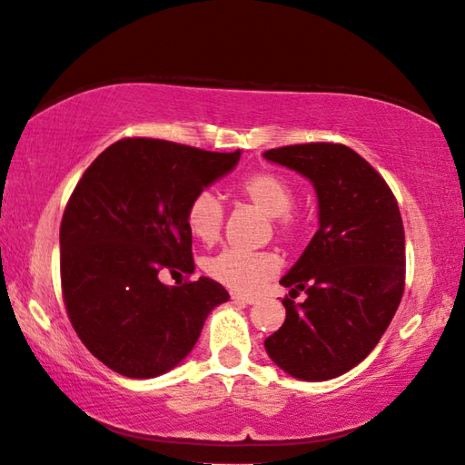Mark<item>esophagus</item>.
<instances>
[{
  "mask_svg": "<svg viewBox=\"0 0 465 465\" xmlns=\"http://www.w3.org/2000/svg\"><path fill=\"white\" fill-rule=\"evenodd\" d=\"M232 302H234V303H242V305H252V303L257 302V297L242 295V293H232Z\"/></svg>",
  "mask_w": 465,
  "mask_h": 465,
  "instance_id": "esophagus-1",
  "label": "esophagus"
}]
</instances>
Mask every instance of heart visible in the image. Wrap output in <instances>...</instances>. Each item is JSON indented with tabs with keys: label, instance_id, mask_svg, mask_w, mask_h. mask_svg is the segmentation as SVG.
Segmentation results:
<instances>
[{
	"label": "heart",
	"instance_id": "1",
	"mask_svg": "<svg viewBox=\"0 0 465 465\" xmlns=\"http://www.w3.org/2000/svg\"><path fill=\"white\" fill-rule=\"evenodd\" d=\"M236 192L269 214V223L282 241H293L303 231L302 216L292 208L295 188L289 178L275 170H259L236 183ZM224 223V206L213 190H203L190 200L186 208V224L194 239L213 244L221 236ZM204 271L234 292H255L275 275L277 259L265 251L224 249L206 259Z\"/></svg>",
	"mask_w": 465,
	"mask_h": 465
}]
</instances>
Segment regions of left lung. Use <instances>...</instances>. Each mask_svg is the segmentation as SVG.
I'll return each mask as SVG.
<instances>
[{"label": "left lung", "mask_w": 465, "mask_h": 465, "mask_svg": "<svg viewBox=\"0 0 465 465\" xmlns=\"http://www.w3.org/2000/svg\"><path fill=\"white\" fill-rule=\"evenodd\" d=\"M308 178L320 229L282 279L285 322L265 340L279 369L300 381H330L354 369L387 331L405 292V229L387 182L341 143L285 145L262 153Z\"/></svg>", "instance_id": "obj_1"}]
</instances>
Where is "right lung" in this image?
Listing matches in <instances>:
<instances>
[{
  "label": "right lung",
  "mask_w": 465,
  "mask_h": 465,
  "mask_svg": "<svg viewBox=\"0 0 465 465\" xmlns=\"http://www.w3.org/2000/svg\"><path fill=\"white\" fill-rule=\"evenodd\" d=\"M241 160L163 139L127 137L86 168L60 224V282L78 338L129 379H153L190 354L229 292L194 273L186 208Z\"/></svg>",
  "instance_id": "add662e5"
}]
</instances>
